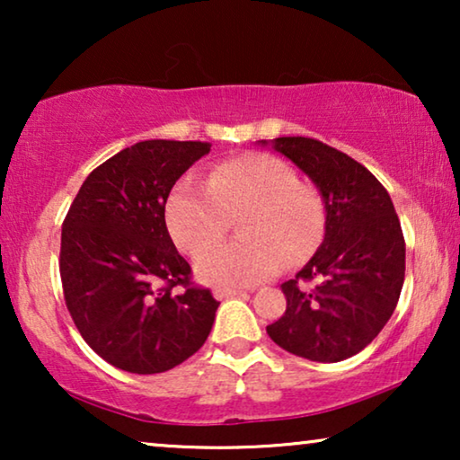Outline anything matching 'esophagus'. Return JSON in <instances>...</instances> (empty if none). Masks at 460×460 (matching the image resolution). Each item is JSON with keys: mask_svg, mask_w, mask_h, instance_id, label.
<instances>
[{"mask_svg": "<svg viewBox=\"0 0 460 460\" xmlns=\"http://www.w3.org/2000/svg\"><path fill=\"white\" fill-rule=\"evenodd\" d=\"M236 295H243V291H238V288H216L213 291V297L216 299H228V297H236Z\"/></svg>", "mask_w": 460, "mask_h": 460, "instance_id": "1", "label": "esophagus"}]
</instances>
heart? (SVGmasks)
<instances>
[{
  "mask_svg": "<svg viewBox=\"0 0 460 460\" xmlns=\"http://www.w3.org/2000/svg\"><path fill=\"white\" fill-rule=\"evenodd\" d=\"M244 215V243H211L231 219ZM167 228L186 253H200L197 276L211 287H244L266 280L288 261L314 253L324 236L326 213L320 194L299 181L293 167L276 156L244 155L213 167L209 178H184L165 207Z\"/></svg>",
  "mask_w": 460,
  "mask_h": 460,
  "instance_id": "b5f03b06",
  "label": "heart"
}]
</instances>
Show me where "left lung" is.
<instances>
[{
    "label": "left lung",
    "instance_id": "1",
    "mask_svg": "<svg viewBox=\"0 0 460 460\" xmlns=\"http://www.w3.org/2000/svg\"><path fill=\"white\" fill-rule=\"evenodd\" d=\"M270 144L316 184L326 224L312 260L282 282L287 310L266 331L295 356L341 362L367 348L398 305L406 270L400 219L381 181L341 150L301 136Z\"/></svg>",
    "mask_w": 460,
    "mask_h": 460
}]
</instances>
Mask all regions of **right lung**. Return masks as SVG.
<instances>
[{
    "mask_svg": "<svg viewBox=\"0 0 460 460\" xmlns=\"http://www.w3.org/2000/svg\"><path fill=\"white\" fill-rule=\"evenodd\" d=\"M209 142L144 140L87 175L65 224L60 279L85 343L112 367L155 375L203 348L219 301L194 287L165 203Z\"/></svg>",
    "mask_w": 460,
    "mask_h": 460,
    "instance_id": "1",
    "label": "right lung"
}]
</instances>
